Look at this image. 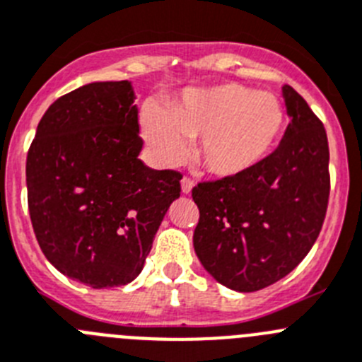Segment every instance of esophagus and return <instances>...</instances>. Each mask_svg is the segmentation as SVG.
Listing matches in <instances>:
<instances>
[{"mask_svg":"<svg viewBox=\"0 0 362 362\" xmlns=\"http://www.w3.org/2000/svg\"><path fill=\"white\" fill-rule=\"evenodd\" d=\"M193 185H194V182L191 180V178H187V177L182 178V193H184V194L191 193V189H193Z\"/></svg>","mask_w":362,"mask_h":362,"instance_id":"34e87169","label":"esophagus"}]
</instances>
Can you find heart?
<instances>
[{
    "instance_id": "b5f03b06",
    "label": "heart",
    "mask_w": 362,
    "mask_h": 362,
    "mask_svg": "<svg viewBox=\"0 0 362 362\" xmlns=\"http://www.w3.org/2000/svg\"><path fill=\"white\" fill-rule=\"evenodd\" d=\"M141 128L160 160H182L185 141L200 139L202 168L214 177L234 178L256 169L272 153L285 128V110L274 93L227 83L189 90L168 112L148 104Z\"/></svg>"
}]
</instances>
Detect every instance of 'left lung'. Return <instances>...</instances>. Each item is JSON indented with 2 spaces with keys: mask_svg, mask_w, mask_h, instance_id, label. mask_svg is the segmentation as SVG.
<instances>
[{
  "mask_svg": "<svg viewBox=\"0 0 362 362\" xmlns=\"http://www.w3.org/2000/svg\"><path fill=\"white\" fill-rule=\"evenodd\" d=\"M291 124L278 148L242 177L200 182L193 245L204 269L238 292L262 291L301 263L323 227L330 194L323 122L283 86Z\"/></svg>",
  "mask_w": 362,
  "mask_h": 362,
  "instance_id": "left-lung-1",
  "label": "left lung"
}]
</instances>
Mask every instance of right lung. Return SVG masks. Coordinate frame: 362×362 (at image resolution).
Listing matches in <instances>:
<instances>
[{
	"instance_id": "right-lung-1",
	"label": "right lung",
	"mask_w": 362,
	"mask_h": 362,
	"mask_svg": "<svg viewBox=\"0 0 362 362\" xmlns=\"http://www.w3.org/2000/svg\"><path fill=\"white\" fill-rule=\"evenodd\" d=\"M128 81L90 83L39 120L27 155L37 243L61 274L92 288L141 274L182 175L139 158V110Z\"/></svg>"
}]
</instances>
